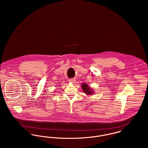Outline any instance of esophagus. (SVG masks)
Returning <instances> with one entry per match:
<instances>
[{"instance_id": "34e87169", "label": "esophagus", "mask_w": 148, "mask_h": 148, "mask_svg": "<svg viewBox=\"0 0 148 148\" xmlns=\"http://www.w3.org/2000/svg\"><path fill=\"white\" fill-rule=\"evenodd\" d=\"M76 82V79H69V83H74Z\"/></svg>"}]
</instances>
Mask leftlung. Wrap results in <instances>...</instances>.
<instances>
[{
    "label": "left lung",
    "instance_id": "obj_1",
    "mask_svg": "<svg viewBox=\"0 0 148 148\" xmlns=\"http://www.w3.org/2000/svg\"><path fill=\"white\" fill-rule=\"evenodd\" d=\"M82 89H83V92H84L85 94L88 95H91L93 94V91L92 90V89H91L90 88V86L84 83V84L82 85Z\"/></svg>",
    "mask_w": 148,
    "mask_h": 148
}]
</instances>
